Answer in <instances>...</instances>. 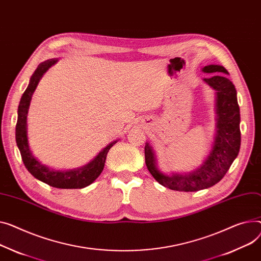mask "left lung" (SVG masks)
Wrapping results in <instances>:
<instances>
[{
  "label": "left lung",
  "mask_w": 261,
  "mask_h": 261,
  "mask_svg": "<svg viewBox=\"0 0 261 261\" xmlns=\"http://www.w3.org/2000/svg\"><path fill=\"white\" fill-rule=\"evenodd\" d=\"M205 73H214L203 81L216 91V135L210 154L202 165L187 174H164L156 167V159L149 143L145 146V159L155 180L171 190L194 192L216 185L222 179L237 158L240 149V112L237 92L233 83L225 76L228 70L219 65L202 68Z\"/></svg>",
  "instance_id": "obj_1"
}]
</instances>
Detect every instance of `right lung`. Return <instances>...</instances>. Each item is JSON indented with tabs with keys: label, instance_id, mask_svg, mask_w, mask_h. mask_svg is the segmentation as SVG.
Instances as JSON below:
<instances>
[{
	"label": "right lung",
	"instance_id": "add662e5",
	"mask_svg": "<svg viewBox=\"0 0 261 261\" xmlns=\"http://www.w3.org/2000/svg\"><path fill=\"white\" fill-rule=\"evenodd\" d=\"M57 62V59H51L41 63L38 66L37 70L32 74L29 85L21 97L19 109H17L15 141L17 148H19L21 152L22 161L26 169L30 172V174H32V176L51 187L59 189H82L92 184L100 175L103 166H105L107 153L116 142H113L109 144L106 148H103L96 155V158L93 161H91L88 165H86L82 168L68 171H60L43 165L41 162H39L34 158V155L32 154L28 144L27 113L32 94L34 90H36L43 74Z\"/></svg>",
	"mask_w": 261,
	"mask_h": 261
}]
</instances>
